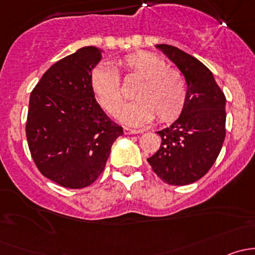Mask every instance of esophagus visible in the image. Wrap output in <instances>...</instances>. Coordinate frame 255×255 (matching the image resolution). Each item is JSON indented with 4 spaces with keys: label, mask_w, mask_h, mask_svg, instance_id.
<instances>
[{
    "label": "esophagus",
    "mask_w": 255,
    "mask_h": 255,
    "mask_svg": "<svg viewBox=\"0 0 255 255\" xmlns=\"http://www.w3.org/2000/svg\"><path fill=\"white\" fill-rule=\"evenodd\" d=\"M123 130H125L126 134H137V133L143 132L142 129H133V128H129V127H125L123 128Z\"/></svg>",
    "instance_id": "34e87169"
}]
</instances>
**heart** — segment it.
<instances>
[{
  "label": "heart",
  "mask_w": 255,
  "mask_h": 255,
  "mask_svg": "<svg viewBox=\"0 0 255 255\" xmlns=\"http://www.w3.org/2000/svg\"><path fill=\"white\" fill-rule=\"evenodd\" d=\"M120 75L138 78L133 96L120 118L122 122L138 125L150 121L155 115L159 122H170L182 112L187 99V84L176 69L169 68L160 56L148 51H137L110 65L97 66L91 74V87L102 109L116 115L122 107L123 97Z\"/></svg>",
  "instance_id": "b5f03b06"
}]
</instances>
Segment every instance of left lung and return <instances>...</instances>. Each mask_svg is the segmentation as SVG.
<instances>
[{"label":"left lung","mask_w":255,"mask_h":255,"mask_svg":"<svg viewBox=\"0 0 255 255\" xmlns=\"http://www.w3.org/2000/svg\"><path fill=\"white\" fill-rule=\"evenodd\" d=\"M156 48L185 76L187 99L175 122L156 132L160 148L148 163L166 184L189 185L207 174L220 154L226 137V97L201 61L173 45Z\"/></svg>","instance_id":"left-lung-1"}]
</instances>
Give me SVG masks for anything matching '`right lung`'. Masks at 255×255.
Listing matches in <instances>:
<instances>
[{
  "label": "right lung",
  "instance_id": "add662e5",
  "mask_svg": "<svg viewBox=\"0 0 255 255\" xmlns=\"http://www.w3.org/2000/svg\"><path fill=\"white\" fill-rule=\"evenodd\" d=\"M101 50L84 47L51 65L33 89L25 134L42 175L63 187L82 189L104 171L123 128L96 102L92 69Z\"/></svg>",
  "mask_w": 255,
  "mask_h": 255
}]
</instances>
